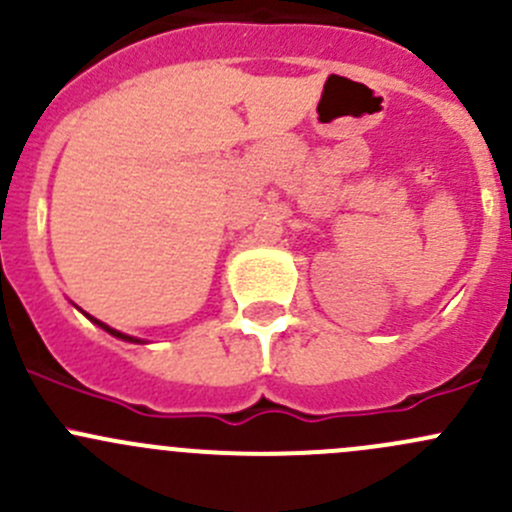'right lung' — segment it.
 <instances>
[{
  "instance_id": "1",
  "label": "right lung",
  "mask_w": 512,
  "mask_h": 512,
  "mask_svg": "<svg viewBox=\"0 0 512 512\" xmlns=\"http://www.w3.org/2000/svg\"><path fill=\"white\" fill-rule=\"evenodd\" d=\"M86 314V312H84ZM86 317L91 319V322L96 324V327H101L103 332H108L111 334V337H116V339H121V342H131V344H146L143 342V339H138V337H128V334H123V332H118V329H113V327H108V324H103L101 319H96V317H91V314H86Z\"/></svg>"
}]
</instances>
